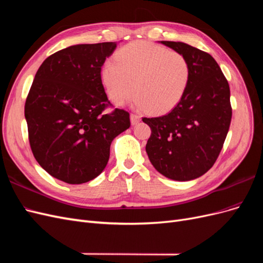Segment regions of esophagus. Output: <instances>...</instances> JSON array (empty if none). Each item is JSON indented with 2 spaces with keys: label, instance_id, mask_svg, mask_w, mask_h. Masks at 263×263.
<instances>
[{
  "label": "esophagus",
  "instance_id": "1",
  "mask_svg": "<svg viewBox=\"0 0 263 263\" xmlns=\"http://www.w3.org/2000/svg\"><path fill=\"white\" fill-rule=\"evenodd\" d=\"M140 122V116L137 114H130V123L132 125H136Z\"/></svg>",
  "mask_w": 263,
  "mask_h": 263
}]
</instances>
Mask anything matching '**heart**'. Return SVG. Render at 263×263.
Masks as SVG:
<instances>
[{"label":"heart","mask_w":263,"mask_h":263,"mask_svg":"<svg viewBox=\"0 0 263 263\" xmlns=\"http://www.w3.org/2000/svg\"><path fill=\"white\" fill-rule=\"evenodd\" d=\"M116 62L101 70L102 83L114 104L123 105L134 91L138 107L163 114L184 97L190 81V65L181 52L148 42H134L119 49Z\"/></svg>","instance_id":"b5f03b06"}]
</instances>
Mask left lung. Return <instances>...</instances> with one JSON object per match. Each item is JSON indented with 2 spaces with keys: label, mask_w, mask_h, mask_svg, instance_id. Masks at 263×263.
Wrapping results in <instances>:
<instances>
[{
  "label": "left lung",
  "mask_w": 263,
  "mask_h": 263,
  "mask_svg": "<svg viewBox=\"0 0 263 263\" xmlns=\"http://www.w3.org/2000/svg\"><path fill=\"white\" fill-rule=\"evenodd\" d=\"M190 65L184 97L170 113L142 118L151 135L146 151L162 176L190 181L208 172L219 156L232 121L229 84L208 52L181 42H161Z\"/></svg>",
  "instance_id": "1"
}]
</instances>
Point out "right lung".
<instances>
[{
	"label": "right lung",
	"instance_id": "right-lung-1",
	"mask_svg": "<svg viewBox=\"0 0 263 263\" xmlns=\"http://www.w3.org/2000/svg\"><path fill=\"white\" fill-rule=\"evenodd\" d=\"M116 43L74 45L39 67L25 103L29 145L42 168L69 184L97 178L113 139L129 128V113L112 106L101 79Z\"/></svg>",
	"mask_w": 263,
	"mask_h": 263
}]
</instances>
